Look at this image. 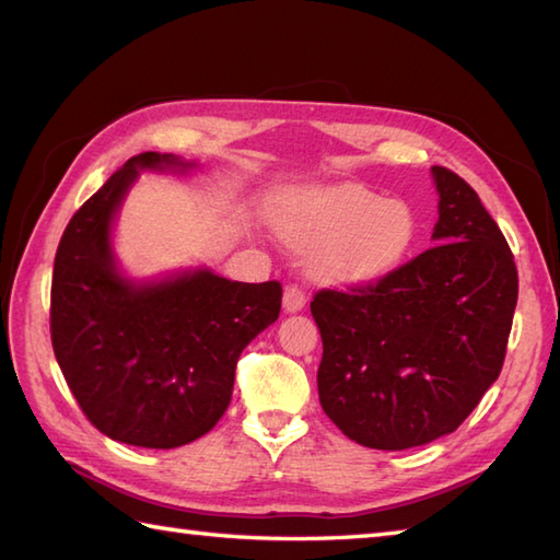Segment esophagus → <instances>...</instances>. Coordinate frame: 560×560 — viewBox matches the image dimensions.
<instances>
[{"label":"esophagus","mask_w":560,"mask_h":560,"mask_svg":"<svg viewBox=\"0 0 560 560\" xmlns=\"http://www.w3.org/2000/svg\"><path fill=\"white\" fill-rule=\"evenodd\" d=\"M307 303V295L301 287H295V283H289L287 289H283V311L287 313H299L303 311Z\"/></svg>","instance_id":"1"}]
</instances>
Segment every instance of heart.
Wrapping results in <instances>:
<instances>
[{
  "label": "heart",
  "instance_id": "1",
  "mask_svg": "<svg viewBox=\"0 0 560 560\" xmlns=\"http://www.w3.org/2000/svg\"><path fill=\"white\" fill-rule=\"evenodd\" d=\"M295 245L319 249V271L349 283L380 279L395 269L416 237V217L399 199H383L363 185L315 189L289 219Z\"/></svg>",
  "mask_w": 560,
  "mask_h": 560
}]
</instances>
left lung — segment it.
Here are the masks:
<instances>
[{"instance_id": "obj_1", "label": "left lung", "mask_w": 560, "mask_h": 560, "mask_svg": "<svg viewBox=\"0 0 560 560\" xmlns=\"http://www.w3.org/2000/svg\"><path fill=\"white\" fill-rule=\"evenodd\" d=\"M438 245L375 283L315 293L319 404L343 435L407 450L457 431L505 361L517 267L479 195L443 165Z\"/></svg>"}]
</instances>
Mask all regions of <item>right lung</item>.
<instances>
[{
    "label": "right lung",
    "instance_id": "add662e5",
    "mask_svg": "<svg viewBox=\"0 0 560 560\" xmlns=\"http://www.w3.org/2000/svg\"><path fill=\"white\" fill-rule=\"evenodd\" d=\"M144 151L71 217L52 269L55 359L86 419L127 445L171 450L209 433L229 409L243 349L281 311V283L209 269L135 283L115 267L110 229L139 171L185 173Z\"/></svg>",
    "mask_w": 560,
    "mask_h": 560
}]
</instances>
